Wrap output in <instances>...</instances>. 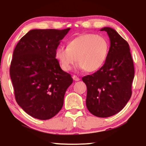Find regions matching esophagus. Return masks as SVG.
Returning <instances> with one entry per match:
<instances>
[{
  "label": "esophagus",
  "instance_id": "1",
  "mask_svg": "<svg viewBox=\"0 0 146 146\" xmlns=\"http://www.w3.org/2000/svg\"><path fill=\"white\" fill-rule=\"evenodd\" d=\"M72 78H73V80H75V81H79L80 80V78L78 76H75V75H74L73 76H72Z\"/></svg>",
  "mask_w": 146,
  "mask_h": 146
}]
</instances>
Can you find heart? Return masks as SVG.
Returning a JSON list of instances; mask_svg holds the SVG:
<instances>
[{
	"instance_id": "b5f03b06",
	"label": "heart",
	"mask_w": 146,
	"mask_h": 146,
	"mask_svg": "<svg viewBox=\"0 0 146 146\" xmlns=\"http://www.w3.org/2000/svg\"><path fill=\"white\" fill-rule=\"evenodd\" d=\"M108 50L109 43L105 37L94 34H83L69 41L66 48L58 47L55 58L65 72L70 70L76 59L79 69L93 72L105 63Z\"/></svg>"
}]
</instances>
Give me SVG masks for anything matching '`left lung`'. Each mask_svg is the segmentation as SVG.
<instances>
[{"label":"left lung","instance_id":"left-lung-1","mask_svg":"<svg viewBox=\"0 0 146 146\" xmlns=\"http://www.w3.org/2000/svg\"><path fill=\"white\" fill-rule=\"evenodd\" d=\"M106 31L110 46L104 64L93 74L82 78L87 87L86 107L100 117H107L120 111L131 96L134 66L128 43L110 27Z\"/></svg>","mask_w":146,"mask_h":146}]
</instances>
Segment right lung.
Here are the masks:
<instances>
[{
	"mask_svg": "<svg viewBox=\"0 0 146 146\" xmlns=\"http://www.w3.org/2000/svg\"><path fill=\"white\" fill-rule=\"evenodd\" d=\"M70 30H31L14 50L10 76L16 101L36 119H50L59 112L73 82L55 58L56 49Z\"/></svg>",
	"mask_w": 146,
	"mask_h": 146,
	"instance_id": "add662e5",
	"label": "right lung"
}]
</instances>
